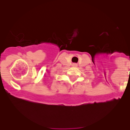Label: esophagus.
<instances>
[{"label": "esophagus", "mask_w": 130, "mask_h": 130, "mask_svg": "<svg viewBox=\"0 0 130 130\" xmlns=\"http://www.w3.org/2000/svg\"><path fill=\"white\" fill-rule=\"evenodd\" d=\"M77 64H75V63H74V64H73V65H72V66H77Z\"/></svg>", "instance_id": "34e87169"}]
</instances>
